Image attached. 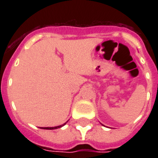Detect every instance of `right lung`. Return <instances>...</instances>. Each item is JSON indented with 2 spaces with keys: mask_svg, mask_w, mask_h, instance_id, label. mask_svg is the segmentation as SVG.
Returning <instances> with one entry per match:
<instances>
[{
  "mask_svg": "<svg viewBox=\"0 0 158 158\" xmlns=\"http://www.w3.org/2000/svg\"><path fill=\"white\" fill-rule=\"evenodd\" d=\"M66 123H64V125H59V126H56V127H42V129H44V130H56V129H58V128L62 127L63 125H64Z\"/></svg>",
  "mask_w": 158,
  "mask_h": 158,
  "instance_id": "add662e5",
  "label": "right lung"
}]
</instances>
